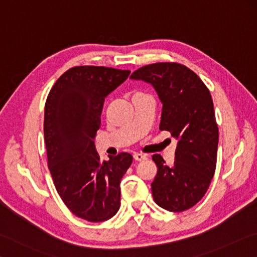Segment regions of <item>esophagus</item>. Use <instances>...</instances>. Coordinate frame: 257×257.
I'll return each mask as SVG.
<instances>
[{"instance_id":"esophagus-1","label":"esophagus","mask_w":257,"mask_h":257,"mask_svg":"<svg viewBox=\"0 0 257 257\" xmlns=\"http://www.w3.org/2000/svg\"><path fill=\"white\" fill-rule=\"evenodd\" d=\"M133 158H134V160H136V161H143V160L147 159V157L141 155V154H134L133 155Z\"/></svg>"}]
</instances>
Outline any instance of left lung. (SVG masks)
<instances>
[{
  "mask_svg": "<svg viewBox=\"0 0 257 257\" xmlns=\"http://www.w3.org/2000/svg\"><path fill=\"white\" fill-rule=\"evenodd\" d=\"M131 78L154 85L163 102L159 130L178 140L172 166L160 155L152 156L158 168L151 184L154 200L172 212L191 209L205 195L217 166L219 130L209 89L176 62L142 66Z\"/></svg>",
  "mask_w": 257,
  "mask_h": 257,
  "instance_id": "obj_1",
  "label": "left lung"
}]
</instances>
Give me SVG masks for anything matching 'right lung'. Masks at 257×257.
Masks as SVG:
<instances>
[{
    "label": "right lung",
    "mask_w": 257,
    "mask_h": 257,
    "mask_svg": "<svg viewBox=\"0 0 257 257\" xmlns=\"http://www.w3.org/2000/svg\"><path fill=\"white\" fill-rule=\"evenodd\" d=\"M130 73L106 66L71 67L53 85L45 103L44 136L54 185L71 212L90 222L117 213L120 179L133 161L127 152L101 160L93 141L105 98Z\"/></svg>",
    "instance_id": "right-lung-1"
}]
</instances>
